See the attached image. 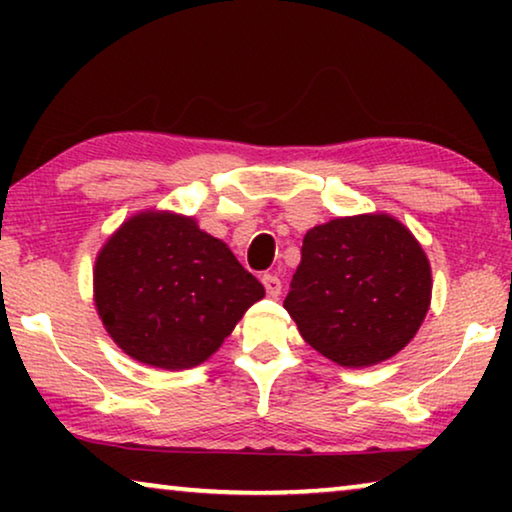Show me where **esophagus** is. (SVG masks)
Returning a JSON list of instances; mask_svg holds the SVG:
<instances>
[{
  "mask_svg": "<svg viewBox=\"0 0 512 512\" xmlns=\"http://www.w3.org/2000/svg\"><path fill=\"white\" fill-rule=\"evenodd\" d=\"M263 286L265 291H268V296L272 298H277L279 293H282V279L277 275H263Z\"/></svg>",
  "mask_w": 512,
  "mask_h": 512,
  "instance_id": "1",
  "label": "esophagus"
}]
</instances>
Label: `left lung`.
<instances>
[{"mask_svg": "<svg viewBox=\"0 0 512 512\" xmlns=\"http://www.w3.org/2000/svg\"><path fill=\"white\" fill-rule=\"evenodd\" d=\"M429 303L431 265L410 230L361 214L307 230L284 307L319 354L366 368L415 338Z\"/></svg>", "mask_w": 512, "mask_h": 512, "instance_id": "obj_1", "label": "left lung"}]
</instances>
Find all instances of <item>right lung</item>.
<instances>
[{"label": "right lung", "mask_w": 512, "mask_h": 512, "mask_svg": "<svg viewBox=\"0 0 512 512\" xmlns=\"http://www.w3.org/2000/svg\"><path fill=\"white\" fill-rule=\"evenodd\" d=\"M93 284L95 307L116 345L163 370L207 361L265 296L228 244L172 212L125 221L97 256Z\"/></svg>", "instance_id": "right-lung-1"}]
</instances>
